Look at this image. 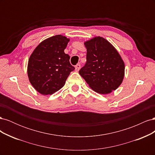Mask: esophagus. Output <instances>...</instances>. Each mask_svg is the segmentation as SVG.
I'll return each instance as SVG.
<instances>
[{
  "mask_svg": "<svg viewBox=\"0 0 155 155\" xmlns=\"http://www.w3.org/2000/svg\"><path fill=\"white\" fill-rule=\"evenodd\" d=\"M80 68H81V64H77L76 65V67H75V68H76V71L78 72L79 69H80Z\"/></svg>",
  "mask_w": 155,
  "mask_h": 155,
  "instance_id": "34e87169",
  "label": "esophagus"
}]
</instances>
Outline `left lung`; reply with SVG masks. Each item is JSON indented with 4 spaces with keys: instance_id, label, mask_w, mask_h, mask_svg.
<instances>
[{
    "instance_id": "left-lung-1",
    "label": "left lung",
    "mask_w": 155,
    "mask_h": 155,
    "mask_svg": "<svg viewBox=\"0 0 155 155\" xmlns=\"http://www.w3.org/2000/svg\"><path fill=\"white\" fill-rule=\"evenodd\" d=\"M87 62L79 71L92 90L107 94L115 91L122 81L125 64L115 48L101 37L85 42Z\"/></svg>"
}]
</instances>
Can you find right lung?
<instances>
[{
    "label": "right lung",
    "mask_w": 155,
    "mask_h": 155,
    "mask_svg": "<svg viewBox=\"0 0 155 155\" xmlns=\"http://www.w3.org/2000/svg\"><path fill=\"white\" fill-rule=\"evenodd\" d=\"M70 39L57 35L42 41L30 55L28 76L31 85L41 94H52L61 88L75 68L64 52Z\"/></svg>",
    "instance_id": "right-lung-1"
}]
</instances>
